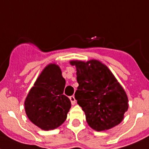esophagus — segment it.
Returning <instances> with one entry per match:
<instances>
[{"mask_svg":"<svg viewBox=\"0 0 149 149\" xmlns=\"http://www.w3.org/2000/svg\"><path fill=\"white\" fill-rule=\"evenodd\" d=\"M70 99L71 104H72V105H74L75 104L77 103V101H76V98H75V97H74V96H73V95L70 96Z\"/></svg>","mask_w":149,"mask_h":149,"instance_id":"esophagus-1","label":"esophagus"}]
</instances>
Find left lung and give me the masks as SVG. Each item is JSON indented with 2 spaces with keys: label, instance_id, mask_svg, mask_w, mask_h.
I'll use <instances>...</instances> for the list:
<instances>
[{
  "label": "left lung",
  "instance_id": "8db88e82",
  "mask_svg": "<svg viewBox=\"0 0 149 149\" xmlns=\"http://www.w3.org/2000/svg\"><path fill=\"white\" fill-rule=\"evenodd\" d=\"M79 83L75 98L88 126L105 131L122 122L129 107L127 95L109 68L98 60L70 61Z\"/></svg>",
  "mask_w": 149,
  "mask_h": 149
}]
</instances>
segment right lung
<instances>
[{
    "label": "right lung",
    "mask_w": 149,
    "mask_h": 149,
    "mask_svg": "<svg viewBox=\"0 0 149 149\" xmlns=\"http://www.w3.org/2000/svg\"><path fill=\"white\" fill-rule=\"evenodd\" d=\"M66 85L60 67L55 63L42 70L24 102L25 111L32 123L43 130H51L64 123L71 107L63 95Z\"/></svg>",
    "instance_id": "obj_1"
}]
</instances>
